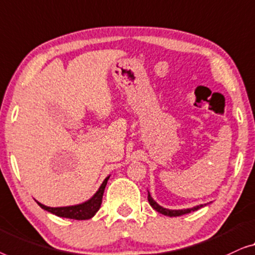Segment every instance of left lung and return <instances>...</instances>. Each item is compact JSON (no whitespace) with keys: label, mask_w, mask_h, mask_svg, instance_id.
Returning <instances> with one entry per match:
<instances>
[{"label":"left lung","mask_w":255,"mask_h":255,"mask_svg":"<svg viewBox=\"0 0 255 255\" xmlns=\"http://www.w3.org/2000/svg\"><path fill=\"white\" fill-rule=\"evenodd\" d=\"M148 201H149L150 206H151L156 211H158V213L165 215V216H170V217H177V216H181V215H185V214H189V213H192V211L199 210L200 208H202L208 204V203L207 204H199V206H195L193 208H187V209H167V208L159 206V204L152 199V196L150 195L149 192H148Z\"/></svg>","instance_id":"left-lung-1"}]
</instances>
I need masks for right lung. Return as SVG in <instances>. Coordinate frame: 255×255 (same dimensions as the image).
Wrapping results in <instances>:
<instances>
[{
	"label": "right lung",
	"instance_id": "1",
	"mask_svg": "<svg viewBox=\"0 0 255 255\" xmlns=\"http://www.w3.org/2000/svg\"><path fill=\"white\" fill-rule=\"evenodd\" d=\"M110 175L105 178V180L103 181V184L100 185L95 194H93L90 199L85 201L83 203L75 204V206H67V207H47L45 204L40 202L37 203L44 210H47L48 213H52L56 215L59 217H64V218H70V220H90L93 216H95L97 211L99 210L100 204H102L104 191H105V187L107 185V181H109Z\"/></svg>",
	"mask_w": 255,
	"mask_h": 255
}]
</instances>
